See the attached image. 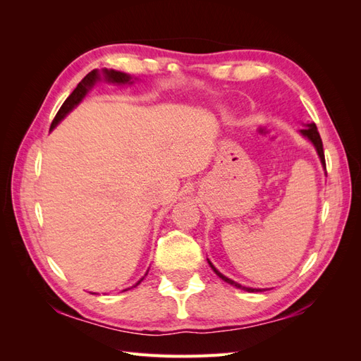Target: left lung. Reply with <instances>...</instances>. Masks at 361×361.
I'll return each instance as SVG.
<instances>
[{
    "instance_id": "left-lung-1",
    "label": "left lung",
    "mask_w": 361,
    "mask_h": 361,
    "mask_svg": "<svg viewBox=\"0 0 361 361\" xmlns=\"http://www.w3.org/2000/svg\"><path fill=\"white\" fill-rule=\"evenodd\" d=\"M300 133H301V135H304L305 138H309L310 141H312V145L314 146V149H316V152H318V155H319V159H321V162H322V167L325 169V157H324V147H322V140H321V135H319V133H318V128H316V125L314 123H310V125H307V128H304V129H300ZM207 264H209V267L214 269V272L215 274L220 277L221 280H224L226 283H228V285H232V286H236L238 289H243V290H247V292H259V290H262V289H253V288H245V286H241L239 285V283H236V281H233V280H231V279H227L226 276H223L220 271H218L209 260H207Z\"/></svg>"
}]
</instances>
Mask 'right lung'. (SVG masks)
Segmentation results:
<instances>
[{"label": "right lung", "instance_id": "obj_1", "mask_svg": "<svg viewBox=\"0 0 361 361\" xmlns=\"http://www.w3.org/2000/svg\"><path fill=\"white\" fill-rule=\"evenodd\" d=\"M99 80H105V81H108V82H113V84H133V81H130V76L128 75V73H123V72H118V71H113V69H102V71H97V69H94V71H92V72H89L87 73L84 78L81 80V82L76 85V89L71 93V96L68 97L66 101L63 102V105H61V108L59 110V113L56 114V117H54V120H52V123H51V129H54L56 128L61 120L66 117V114L68 113H71L73 108L78 105L81 101H82V97L85 96V93L89 92L92 87L99 81ZM143 280V279H141ZM141 280L137 283L135 286H138L140 283H141ZM125 290H128V289H125Z\"/></svg>", "mask_w": 361, "mask_h": 361}]
</instances>
